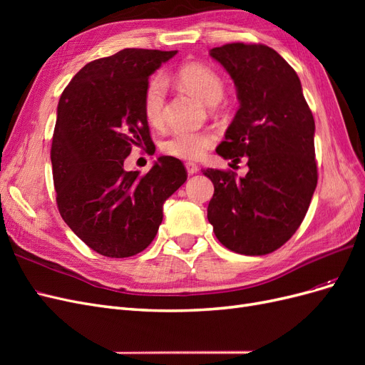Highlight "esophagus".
Here are the masks:
<instances>
[{
	"label": "esophagus",
	"instance_id": "esophagus-1",
	"mask_svg": "<svg viewBox=\"0 0 365 365\" xmlns=\"http://www.w3.org/2000/svg\"><path fill=\"white\" fill-rule=\"evenodd\" d=\"M185 169L189 175H195L196 172H200V168H197V164L195 163H185Z\"/></svg>",
	"mask_w": 365,
	"mask_h": 365
}]
</instances>
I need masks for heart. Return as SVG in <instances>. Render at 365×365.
I'll return each mask as SVG.
<instances>
[{
	"mask_svg": "<svg viewBox=\"0 0 365 365\" xmlns=\"http://www.w3.org/2000/svg\"><path fill=\"white\" fill-rule=\"evenodd\" d=\"M175 79L187 91L193 93L212 105L219 102L224 96V81L213 68L200 62L185 63L175 73ZM143 113L149 125L160 128L165 118V83L160 77L152 79L143 96ZM217 135L212 130H173L163 141L161 150L165 155L184 161L201 160L208 149L215 146Z\"/></svg>",
	"mask_w": 365,
	"mask_h": 365,
	"instance_id": "1",
	"label": "heart"
}]
</instances>
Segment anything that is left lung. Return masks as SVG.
Here are the masks:
<instances>
[{"mask_svg": "<svg viewBox=\"0 0 365 365\" xmlns=\"http://www.w3.org/2000/svg\"><path fill=\"white\" fill-rule=\"evenodd\" d=\"M235 81L239 109L216 148L225 160H248L242 178L205 169L215 185L207 208L217 240L245 256L288 242L303 222L317 187L315 121L300 79L263 43L233 42L210 50Z\"/></svg>", "mask_w": 365, "mask_h": 365, "instance_id": "8db88e82", "label": "left lung"}]
</instances>
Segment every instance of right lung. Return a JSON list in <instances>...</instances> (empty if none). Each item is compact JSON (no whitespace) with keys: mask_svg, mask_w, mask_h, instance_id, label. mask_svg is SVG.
<instances>
[{"mask_svg":"<svg viewBox=\"0 0 365 365\" xmlns=\"http://www.w3.org/2000/svg\"><path fill=\"white\" fill-rule=\"evenodd\" d=\"M175 54L120 50L86 63L61 96L51 141L58 208L74 235L102 256L123 259L148 248L164 201L187 180L173 157H160L146 175L123 169L132 148L153 146L143 96L149 76Z\"/></svg>","mask_w":365,"mask_h":365,"instance_id":"1","label":"right lung"}]
</instances>
